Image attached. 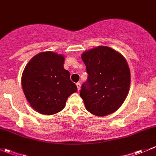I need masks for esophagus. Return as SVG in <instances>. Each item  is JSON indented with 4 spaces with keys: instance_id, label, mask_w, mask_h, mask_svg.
Instances as JSON below:
<instances>
[{
    "instance_id": "1",
    "label": "esophagus",
    "mask_w": 156,
    "mask_h": 156,
    "mask_svg": "<svg viewBox=\"0 0 156 156\" xmlns=\"http://www.w3.org/2000/svg\"><path fill=\"white\" fill-rule=\"evenodd\" d=\"M76 86H77V87H78V90L79 91L80 90H81V84H80V83H77Z\"/></svg>"
}]
</instances>
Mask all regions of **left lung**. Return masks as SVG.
<instances>
[{
  "instance_id": "obj_1",
  "label": "left lung",
  "mask_w": 156,
  "mask_h": 156,
  "mask_svg": "<svg viewBox=\"0 0 156 156\" xmlns=\"http://www.w3.org/2000/svg\"><path fill=\"white\" fill-rule=\"evenodd\" d=\"M88 74L80 96L86 109L106 116L119 109L128 94L130 72L125 58L114 49L98 46L81 54Z\"/></svg>"
}]
</instances>
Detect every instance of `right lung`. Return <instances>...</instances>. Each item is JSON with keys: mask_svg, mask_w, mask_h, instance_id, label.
<instances>
[{"mask_svg": "<svg viewBox=\"0 0 156 156\" xmlns=\"http://www.w3.org/2000/svg\"><path fill=\"white\" fill-rule=\"evenodd\" d=\"M65 57L51 51L35 55L22 75V87L26 100L37 112L54 115L62 110L71 94L78 90L64 69Z\"/></svg>", "mask_w": 156, "mask_h": 156, "instance_id": "1", "label": "right lung"}]
</instances>
